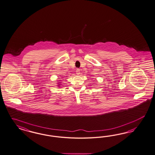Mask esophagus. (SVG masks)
Returning <instances> with one entry per match:
<instances>
[{
    "instance_id": "esophagus-1",
    "label": "esophagus",
    "mask_w": 155,
    "mask_h": 155,
    "mask_svg": "<svg viewBox=\"0 0 155 155\" xmlns=\"http://www.w3.org/2000/svg\"><path fill=\"white\" fill-rule=\"evenodd\" d=\"M76 73H77V75H80V73H81V71H80V69H77V71H76Z\"/></svg>"
}]
</instances>
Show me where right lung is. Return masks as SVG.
Here are the masks:
<instances>
[{
  "instance_id": "right-lung-1",
  "label": "right lung",
  "mask_w": 155,
  "mask_h": 155,
  "mask_svg": "<svg viewBox=\"0 0 155 155\" xmlns=\"http://www.w3.org/2000/svg\"><path fill=\"white\" fill-rule=\"evenodd\" d=\"M60 83H61V82H60V83H58V85H57V86H61L60 85H61V84H60Z\"/></svg>"
}]
</instances>
